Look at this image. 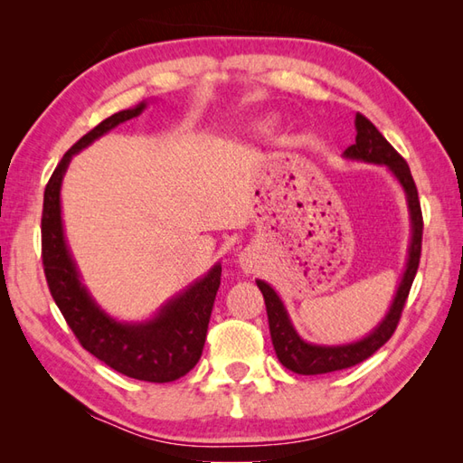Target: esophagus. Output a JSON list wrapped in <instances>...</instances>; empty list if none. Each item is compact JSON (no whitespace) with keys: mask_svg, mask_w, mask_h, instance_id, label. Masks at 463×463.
<instances>
[{"mask_svg":"<svg viewBox=\"0 0 463 463\" xmlns=\"http://www.w3.org/2000/svg\"><path fill=\"white\" fill-rule=\"evenodd\" d=\"M239 264H241V269L244 272H252L254 270V264H257V257H254L252 250H244V252H241Z\"/></svg>","mask_w":463,"mask_h":463,"instance_id":"1","label":"esophagus"}]
</instances>
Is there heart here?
Returning a JSON list of instances; mask_svg holds the SVG:
<instances>
[{
  "label": "heart",
  "instance_id": "obj_1",
  "mask_svg": "<svg viewBox=\"0 0 463 463\" xmlns=\"http://www.w3.org/2000/svg\"><path fill=\"white\" fill-rule=\"evenodd\" d=\"M274 127V119L272 117H262L260 121H257L254 123V133L257 135H264V133H269L270 129Z\"/></svg>",
  "mask_w": 463,
  "mask_h": 463
}]
</instances>
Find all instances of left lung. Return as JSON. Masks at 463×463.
I'll list each match as a JSON object with an SVG mask.
<instances>
[{
	"instance_id": "left-lung-1",
	"label": "left lung",
	"mask_w": 463,
	"mask_h": 463,
	"mask_svg": "<svg viewBox=\"0 0 463 463\" xmlns=\"http://www.w3.org/2000/svg\"><path fill=\"white\" fill-rule=\"evenodd\" d=\"M354 127H356V143L350 145L348 149L342 153L344 159L386 166L406 194L411 231L406 269L400 279L394 300H392L388 312L383 314V318L366 334V336L348 344H314L304 340L297 332V328H294V324L288 317V310L284 307V302L280 300L277 290H274L269 282L257 279V287L262 292L264 304H267L269 328L274 352H277V356L284 368L302 373V376H317V373H328L356 366V364L370 358L373 352L382 348L398 326V320L402 317V310H404V304L420 264L421 229H424V222H421L418 189L414 179H411L410 166L396 153L394 146L383 139V135L366 119V117L358 113L356 119H354Z\"/></svg>"
}]
</instances>
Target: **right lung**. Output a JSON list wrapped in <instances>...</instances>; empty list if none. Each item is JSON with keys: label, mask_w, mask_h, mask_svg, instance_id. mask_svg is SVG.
<instances>
[{"label": "right lung", "mask_w": 463, "mask_h": 463, "mask_svg": "<svg viewBox=\"0 0 463 463\" xmlns=\"http://www.w3.org/2000/svg\"><path fill=\"white\" fill-rule=\"evenodd\" d=\"M145 109L146 101H141L131 109L107 117L63 155L45 186L42 252L49 290L81 346L125 376L163 383L179 380L201 358L216 290L221 287V262H214L204 277L163 302L151 318L137 322L113 318L81 280L65 239L61 214V184L73 155Z\"/></svg>", "instance_id": "add662e5"}]
</instances>
